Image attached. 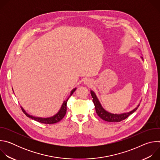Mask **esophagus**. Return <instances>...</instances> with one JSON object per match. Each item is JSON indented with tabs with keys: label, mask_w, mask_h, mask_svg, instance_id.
I'll return each mask as SVG.
<instances>
[{
	"label": "esophagus",
	"mask_w": 160,
	"mask_h": 160,
	"mask_svg": "<svg viewBox=\"0 0 160 160\" xmlns=\"http://www.w3.org/2000/svg\"><path fill=\"white\" fill-rule=\"evenodd\" d=\"M84 83L87 85H90L91 84H92V82H91V80H89V79H86L84 81Z\"/></svg>",
	"instance_id": "34e87169"
}]
</instances>
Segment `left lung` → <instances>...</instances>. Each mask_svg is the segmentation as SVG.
Here are the masks:
<instances>
[{
	"instance_id": "obj_1",
	"label": "left lung",
	"mask_w": 160,
	"mask_h": 160,
	"mask_svg": "<svg viewBox=\"0 0 160 160\" xmlns=\"http://www.w3.org/2000/svg\"><path fill=\"white\" fill-rule=\"evenodd\" d=\"M141 58L143 60L142 57H141ZM90 94L93 99L92 101L94 104L96 111V113L98 114V115L101 119H102L103 120L106 121V122H121V121L126 119L127 118H128L130 115H132L133 112H135L137 109H138V107L139 106V104L135 109H133V110H132L128 112H124V113H122V114H112V113L108 112L102 107L96 94L93 92L92 90H90Z\"/></svg>"
}]
</instances>
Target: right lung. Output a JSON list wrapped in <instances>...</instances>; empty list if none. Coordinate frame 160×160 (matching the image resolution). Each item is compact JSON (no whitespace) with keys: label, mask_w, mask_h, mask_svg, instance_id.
<instances>
[{"label":"right lung","mask_w":160,"mask_h":160,"mask_svg":"<svg viewBox=\"0 0 160 160\" xmlns=\"http://www.w3.org/2000/svg\"><path fill=\"white\" fill-rule=\"evenodd\" d=\"M76 89H77V88H73L71 91V93H70V96H71L73 94V93L76 90ZM68 100V98L66 101H64V102H63V103H62V104L61 106V109H59L58 112H57V114H56V115H54L53 117H49V118L35 117L30 115H28V114L25 111V110L23 108H22L21 106V108L22 112H23L25 114L26 116L29 117L30 118H32V120H35V121H37L38 122L42 123L53 124V123H58L59 121H61L64 118V117L65 116L66 112V104H67Z\"/></svg>","instance_id":"obj_1"}]
</instances>
